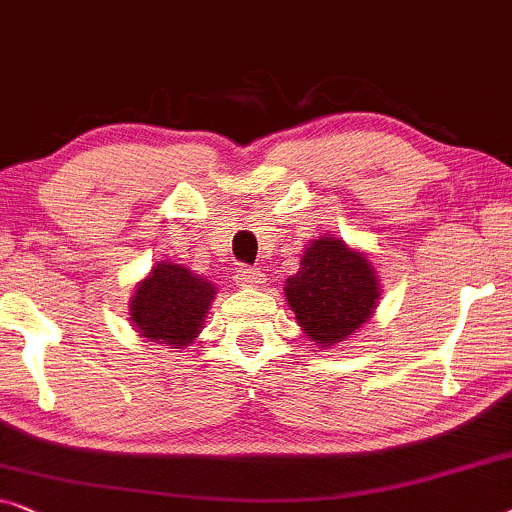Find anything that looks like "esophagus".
I'll use <instances>...</instances> for the list:
<instances>
[{
    "instance_id": "1",
    "label": "esophagus",
    "mask_w": 512,
    "mask_h": 512,
    "mask_svg": "<svg viewBox=\"0 0 512 512\" xmlns=\"http://www.w3.org/2000/svg\"><path fill=\"white\" fill-rule=\"evenodd\" d=\"M236 283L241 287H262L264 285V273L257 271V269H248V266H241L239 271H236Z\"/></svg>"
}]
</instances>
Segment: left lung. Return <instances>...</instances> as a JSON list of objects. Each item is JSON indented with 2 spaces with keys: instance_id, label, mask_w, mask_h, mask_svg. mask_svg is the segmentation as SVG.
<instances>
[{
  "instance_id": "left-lung-1",
  "label": "left lung",
  "mask_w": 512,
  "mask_h": 512,
  "mask_svg": "<svg viewBox=\"0 0 512 512\" xmlns=\"http://www.w3.org/2000/svg\"><path fill=\"white\" fill-rule=\"evenodd\" d=\"M285 297L304 334L329 348L376 313L380 283L369 257L336 236H320L301 255V269L285 280Z\"/></svg>"
}]
</instances>
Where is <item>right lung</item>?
<instances>
[{
  "label": "right lung",
  "mask_w": 512,
  "mask_h": 512,
  "mask_svg": "<svg viewBox=\"0 0 512 512\" xmlns=\"http://www.w3.org/2000/svg\"><path fill=\"white\" fill-rule=\"evenodd\" d=\"M215 287L181 264L157 262L136 285L129 315L139 336L185 348L199 336Z\"/></svg>",
  "instance_id": "add662e5"
}]
</instances>
